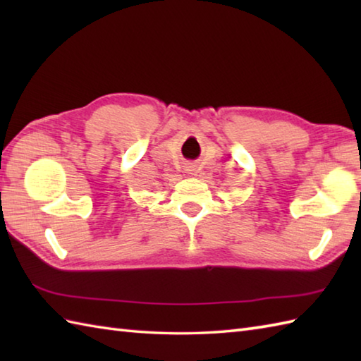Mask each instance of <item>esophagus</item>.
<instances>
[{
	"label": "esophagus",
	"instance_id": "obj_1",
	"mask_svg": "<svg viewBox=\"0 0 361 361\" xmlns=\"http://www.w3.org/2000/svg\"><path fill=\"white\" fill-rule=\"evenodd\" d=\"M188 171H189V172H192V171H194V169H190V167H189V169H188Z\"/></svg>",
	"mask_w": 361,
	"mask_h": 361
}]
</instances>
